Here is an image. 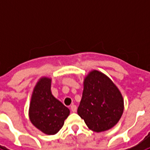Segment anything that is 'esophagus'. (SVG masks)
<instances>
[{"label": "esophagus", "mask_w": 150, "mask_h": 150, "mask_svg": "<svg viewBox=\"0 0 150 150\" xmlns=\"http://www.w3.org/2000/svg\"><path fill=\"white\" fill-rule=\"evenodd\" d=\"M71 112H75L77 111V107L75 106V104H72L71 106Z\"/></svg>", "instance_id": "1"}]
</instances>
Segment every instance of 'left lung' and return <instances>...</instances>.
Masks as SVG:
<instances>
[{"mask_svg": "<svg viewBox=\"0 0 150 150\" xmlns=\"http://www.w3.org/2000/svg\"><path fill=\"white\" fill-rule=\"evenodd\" d=\"M124 112V99L109 77L97 70L83 79V91L78 115L89 129L96 132L116 125Z\"/></svg>", "mask_w": 150, "mask_h": 150, "instance_id": "obj_1", "label": "left lung"}]
</instances>
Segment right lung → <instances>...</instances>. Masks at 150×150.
Instances as JSON below:
<instances>
[{
	"label": "right lung",
	"instance_id": "right-lung-1",
	"mask_svg": "<svg viewBox=\"0 0 150 150\" xmlns=\"http://www.w3.org/2000/svg\"><path fill=\"white\" fill-rule=\"evenodd\" d=\"M51 79L42 77L34 87L29 108V117L33 125L47 135H54L68 117V108L51 93Z\"/></svg>",
	"mask_w": 150,
	"mask_h": 150
}]
</instances>
